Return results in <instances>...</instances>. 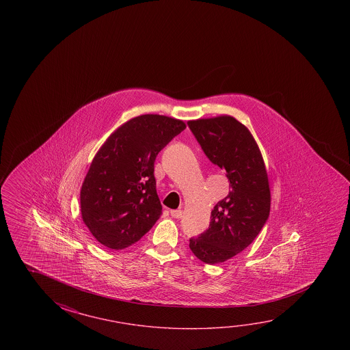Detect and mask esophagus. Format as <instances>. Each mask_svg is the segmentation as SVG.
I'll return each instance as SVG.
<instances>
[{"label":"esophagus","instance_id":"34e87169","mask_svg":"<svg viewBox=\"0 0 350 350\" xmlns=\"http://www.w3.org/2000/svg\"><path fill=\"white\" fill-rule=\"evenodd\" d=\"M171 216L173 218H182L183 211L182 210H171Z\"/></svg>","mask_w":350,"mask_h":350}]
</instances>
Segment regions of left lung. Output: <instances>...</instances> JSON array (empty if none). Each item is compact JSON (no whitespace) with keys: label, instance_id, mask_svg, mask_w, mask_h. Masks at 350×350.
<instances>
[{"label":"left lung","instance_id":"left-lung-1","mask_svg":"<svg viewBox=\"0 0 350 350\" xmlns=\"http://www.w3.org/2000/svg\"><path fill=\"white\" fill-rule=\"evenodd\" d=\"M188 126L207 159L230 180V193L213 207L208 230L189 239L196 258L219 264L249 247L262 230L271 206L269 178L258 144L234 117L189 120Z\"/></svg>","mask_w":350,"mask_h":350}]
</instances>
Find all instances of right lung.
I'll list each match as a JSON object with an SVG mask.
<instances>
[{"label": "right lung", "instance_id": "obj_1", "mask_svg": "<svg viewBox=\"0 0 350 350\" xmlns=\"http://www.w3.org/2000/svg\"><path fill=\"white\" fill-rule=\"evenodd\" d=\"M184 129L183 120L139 116L117 128L100 148L81 185V211L103 245L129 247L160 218L156 156Z\"/></svg>", "mask_w": 350, "mask_h": 350}]
</instances>
